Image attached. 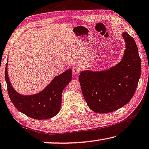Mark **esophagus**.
I'll list each match as a JSON object with an SVG mask.
<instances>
[{"label": "esophagus", "instance_id": "obj_1", "mask_svg": "<svg viewBox=\"0 0 149 149\" xmlns=\"http://www.w3.org/2000/svg\"><path fill=\"white\" fill-rule=\"evenodd\" d=\"M72 72H73V73H74V74H78L79 73V72H80V69H79V68H78V67H74L72 68Z\"/></svg>", "mask_w": 149, "mask_h": 149}]
</instances>
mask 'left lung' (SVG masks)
Instances as JSON below:
<instances>
[{
	"label": "left lung",
	"mask_w": 149,
	"mask_h": 149,
	"mask_svg": "<svg viewBox=\"0 0 149 149\" xmlns=\"http://www.w3.org/2000/svg\"><path fill=\"white\" fill-rule=\"evenodd\" d=\"M123 58L117 65L100 71L86 70L79 82L86 103L97 113L116 111L129 102L135 92L141 73V61L134 38L127 33Z\"/></svg>",
	"instance_id": "left-lung-1"
}]
</instances>
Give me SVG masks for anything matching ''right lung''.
Segmentation results:
<instances>
[{"mask_svg": "<svg viewBox=\"0 0 149 149\" xmlns=\"http://www.w3.org/2000/svg\"><path fill=\"white\" fill-rule=\"evenodd\" d=\"M5 67V80L10 99L17 110L32 118L43 120L56 116L60 111L62 93L72 80V70L58 75L46 87L35 95H23L17 92L11 84Z\"/></svg>", "mask_w": 149, "mask_h": 149, "instance_id": "1", "label": "right lung"}]
</instances>
